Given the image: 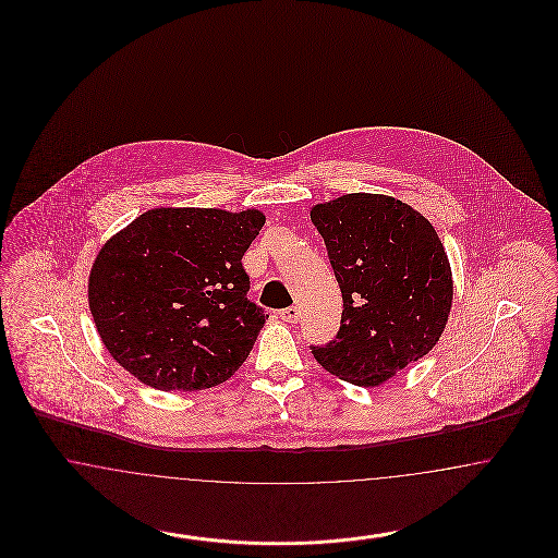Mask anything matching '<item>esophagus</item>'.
I'll return each instance as SVG.
<instances>
[{"instance_id":"obj_1","label":"esophagus","mask_w":558,"mask_h":558,"mask_svg":"<svg viewBox=\"0 0 558 558\" xmlns=\"http://www.w3.org/2000/svg\"><path fill=\"white\" fill-rule=\"evenodd\" d=\"M299 310L292 305V307H287V310H282L280 312V318L284 319V322H289V324H296L299 322Z\"/></svg>"}]
</instances>
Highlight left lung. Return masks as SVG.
Here are the masks:
<instances>
[{
	"instance_id": "left-lung-1",
	"label": "left lung",
	"mask_w": 558,
	"mask_h": 558,
	"mask_svg": "<svg viewBox=\"0 0 558 558\" xmlns=\"http://www.w3.org/2000/svg\"><path fill=\"white\" fill-rule=\"evenodd\" d=\"M312 221L343 292L335 341L312 353L351 385H380L425 357L446 328L453 287L444 244L421 213L380 194L316 205Z\"/></svg>"
}]
</instances>
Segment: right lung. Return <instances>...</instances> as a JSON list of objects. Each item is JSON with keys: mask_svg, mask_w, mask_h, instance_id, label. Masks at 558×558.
Here are the masks:
<instances>
[{"mask_svg": "<svg viewBox=\"0 0 558 558\" xmlns=\"http://www.w3.org/2000/svg\"><path fill=\"white\" fill-rule=\"evenodd\" d=\"M266 223L246 209H153L100 248L89 310L108 353L144 385L198 391L228 380L266 324L242 255Z\"/></svg>", "mask_w": 558, "mask_h": 558, "instance_id": "obj_1", "label": "right lung"}]
</instances>
